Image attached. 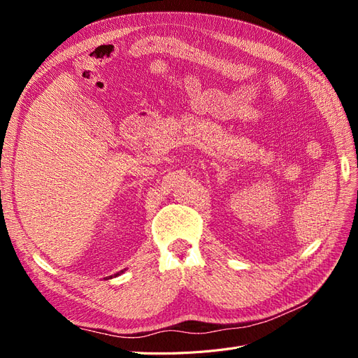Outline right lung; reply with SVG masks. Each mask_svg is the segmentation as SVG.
<instances>
[{
	"label": "right lung",
	"instance_id": "add662e5",
	"mask_svg": "<svg viewBox=\"0 0 358 358\" xmlns=\"http://www.w3.org/2000/svg\"><path fill=\"white\" fill-rule=\"evenodd\" d=\"M117 275H119V273H117Z\"/></svg>",
	"mask_w": 358,
	"mask_h": 358
}]
</instances>
